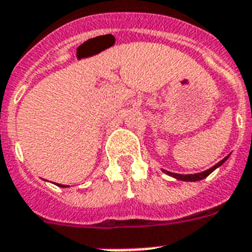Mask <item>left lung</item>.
I'll use <instances>...</instances> for the list:
<instances>
[{
    "label": "left lung",
    "mask_w": 252,
    "mask_h": 252,
    "mask_svg": "<svg viewBox=\"0 0 252 252\" xmlns=\"http://www.w3.org/2000/svg\"><path fill=\"white\" fill-rule=\"evenodd\" d=\"M229 155L226 156L225 158H222V160L220 161V162H217L215 166H212L211 169H208V170H206V172H202V173H196V174H177V173H170V172H166V170H164L166 174H169V176L174 177V178H177V180L180 181H190V182H195V181H200L203 180V178H206V177H208L211 173L215 170L216 168H219V166H221V165L224 164L225 161L228 160Z\"/></svg>",
    "instance_id": "8db88e82"
}]
</instances>
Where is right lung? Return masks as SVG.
<instances>
[{"instance_id":"right-lung-1","label":"right lung","mask_w":252,"mask_h":252,"mask_svg":"<svg viewBox=\"0 0 252 252\" xmlns=\"http://www.w3.org/2000/svg\"><path fill=\"white\" fill-rule=\"evenodd\" d=\"M58 186H61V187H65V186H63V185H58Z\"/></svg>"}]
</instances>
